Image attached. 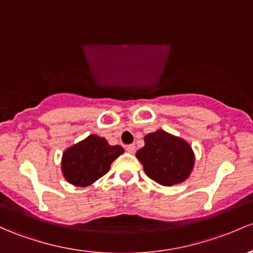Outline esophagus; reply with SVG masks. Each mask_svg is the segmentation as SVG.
<instances>
[{"label": "esophagus", "instance_id": "34e87169", "mask_svg": "<svg viewBox=\"0 0 253 253\" xmlns=\"http://www.w3.org/2000/svg\"><path fill=\"white\" fill-rule=\"evenodd\" d=\"M125 149H126V151H128V153H131V154H133L134 151H135V147H134L133 144L126 145V147H125Z\"/></svg>", "mask_w": 253, "mask_h": 253}]
</instances>
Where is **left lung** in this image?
I'll return each instance as SVG.
<instances>
[{"label": "left lung", "mask_w": 253, "mask_h": 253, "mask_svg": "<svg viewBox=\"0 0 253 253\" xmlns=\"http://www.w3.org/2000/svg\"><path fill=\"white\" fill-rule=\"evenodd\" d=\"M144 143L135 156L142 162L149 178L165 187L188 179L195 155L187 140L158 129L145 135Z\"/></svg>", "instance_id": "8db88e82"}]
</instances>
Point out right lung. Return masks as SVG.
I'll return each instance as SVG.
<instances>
[{
  "label": "right lung",
  "instance_id": "obj_1",
  "mask_svg": "<svg viewBox=\"0 0 253 253\" xmlns=\"http://www.w3.org/2000/svg\"><path fill=\"white\" fill-rule=\"evenodd\" d=\"M124 153L120 145H110L105 138L91 134L63 153L64 178L76 187H87L110 169V165Z\"/></svg>",
  "mask_w": 253,
  "mask_h": 253
}]
</instances>
